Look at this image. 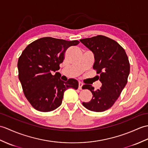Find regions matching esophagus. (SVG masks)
I'll list each match as a JSON object with an SVG mask.
<instances>
[{
    "instance_id": "1",
    "label": "esophagus",
    "mask_w": 148,
    "mask_h": 148,
    "mask_svg": "<svg viewBox=\"0 0 148 148\" xmlns=\"http://www.w3.org/2000/svg\"><path fill=\"white\" fill-rule=\"evenodd\" d=\"M82 86H83V83H82L81 82H79V90H82Z\"/></svg>"
}]
</instances>
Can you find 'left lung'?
<instances>
[{"label":"left lung","instance_id":"1","mask_svg":"<svg viewBox=\"0 0 148 148\" xmlns=\"http://www.w3.org/2000/svg\"><path fill=\"white\" fill-rule=\"evenodd\" d=\"M95 56L93 69L97 71L101 87L95 90L91 85L82 88L92 92L90 102H82L85 108L95 112H104L111 108L117 100L127 82L130 64L125 50L110 38L98 35L80 40Z\"/></svg>","mask_w":148,"mask_h":148}]
</instances>
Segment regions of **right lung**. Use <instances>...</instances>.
I'll return each instance as SVG.
<instances>
[{
  "label": "right lung",
  "mask_w": 148,
  "mask_h": 148,
  "mask_svg": "<svg viewBox=\"0 0 148 148\" xmlns=\"http://www.w3.org/2000/svg\"><path fill=\"white\" fill-rule=\"evenodd\" d=\"M79 43L77 40L67 41L43 37L27 45L19 57V79L27 101L36 110L49 112L60 106L64 92L68 88L77 90V80L67 82L57 77L56 73L63 62L69 47Z\"/></svg>",
  "instance_id": "add662e5"
}]
</instances>
